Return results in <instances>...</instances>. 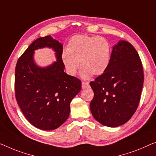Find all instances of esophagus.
<instances>
[{"instance_id": "34e87169", "label": "esophagus", "mask_w": 156, "mask_h": 156, "mask_svg": "<svg viewBox=\"0 0 156 156\" xmlns=\"http://www.w3.org/2000/svg\"><path fill=\"white\" fill-rule=\"evenodd\" d=\"M89 87V83L88 82H85V81H83L82 82V88L83 89H85Z\"/></svg>"}]
</instances>
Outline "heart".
<instances>
[{"label":"heart","instance_id":"heart-1","mask_svg":"<svg viewBox=\"0 0 156 156\" xmlns=\"http://www.w3.org/2000/svg\"><path fill=\"white\" fill-rule=\"evenodd\" d=\"M111 57L110 43L102 36L76 35L71 37L62 59L69 75L75 76L80 64V76L87 79L99 76L108 69Z\"/></svg>","mask_w":156,"mask_h":156}]
</instances>
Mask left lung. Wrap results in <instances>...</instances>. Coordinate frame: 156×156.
Instances as JSON below:
<instances>
[{"instance_id":"obj_1","label":"left lung","mask_w":156,"mask_h":156,"mask_svg":"<svg viewBox=\"0 0 156 156\" xmlns=\"http://www.w3.org/2000/svg\"><path fill=\"white\" fill-rule=\"evenodd\" d=\"M144 83L142 63L132 44L120 41L113 48L108 69L90 83L94 92L90 110L107 127L127 122L137 109Z\"/></svg>"}]
</instances>
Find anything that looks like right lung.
I'll use <instances>...</instances> for the list:
<instances>
[{
	"label": "right lung",
	"instance_id": "right-lung-1",
	"mask_svg": "<svg viewBox=\"0 0 156 156\" xmlns=\"http://www.w3.org/2000/svg\"><path fill=\"white\" fill-rule=\"evenodd\" d=\"M52 47L58 61L41 68L34 63V50ZM63 47L50 36L34 41L19 58L15 67L16 100L23 114L37 128L57 129L66 121L70 103L81 90V81L64 72Z\"/></svg>",
	"mask_w": 156,
	"mask_h": 156
}]
</instances>
